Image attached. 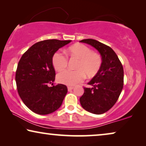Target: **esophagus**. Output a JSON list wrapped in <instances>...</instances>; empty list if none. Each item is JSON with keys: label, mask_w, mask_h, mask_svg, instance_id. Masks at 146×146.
<instances>
[{"label": "esophagus", "mask_w": 146, "mask_h": 146, "mask_svg": "<svg viewBox=\"0 0 146 146\" xmlns=\"http://www.w3.org/2000/svg\"><path fill=\"white\" fill-rule=\"evenodd\" d=\"M74 87L73 86H68V91H71L72 90H73Z\"/></svg>", "instance_id": "34e87169"}]
</instances>
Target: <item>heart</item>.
<instances>
[{"label":"heart","mask_w":146,"mask_h":146,"mask_svg":"<svg viewBox=\"0 0 146 146\" xmlns=\"http://www.w3.org/2000/svg\"><path fill=\"white\" fill-rule=\"evenodd\" d=\"M67 53L71 57L79 59L76 66L77 70H66L57 76L59 83L67 86H74L80 82L88 77H93L97 74L100 69L102 60L101 56L94 52L89 47L82 44H76L67 50ZM52 64L57 71H61L68 65V58L61 52L55 53L52 58Z\"/></svg>","instance_id":"b5f03b06"}]
</instances>
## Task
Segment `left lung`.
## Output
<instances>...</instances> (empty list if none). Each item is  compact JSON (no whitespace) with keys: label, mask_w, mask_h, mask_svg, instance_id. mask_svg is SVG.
Masks as SVG:
<instances>
[{"label":"left lung","mask_w":146,"mask_h":146,"mask_svg":"<svg viewBox=\"0 0 146 146\" xmlns=\"http://www.w3.org/2000/svg\"><path fill=\"white\" fill-rule=\"evenodd\" d=\"M100 54L102 63L96 75L88 83L92 88H84L80 98L82 107L94 114L108 111L116 102L123 86V69L115 52L108 46L94 39H84Z\"/></svg>","instance_id":"obj_1"}]
</instances>
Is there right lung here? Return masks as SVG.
<instances>
[{"mask_svg": "<svg viewBox=\"0 0 146 146\" xmlns=\"http://www.w3.org/2000/svg\"><path fill=\"white\" fill-rule=\"evenodd\" d=\"M72 40H46L32 46L20 60L16 72L17 90L24 104L38 114L46 115L61 106L68 89L55 80L52 58L56 52Z\"/></svg>", "mask_w": 146, "mask_h": 146, "instance_id": "obj_1", "label": "right lung"}]
</instances>
